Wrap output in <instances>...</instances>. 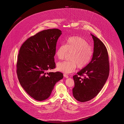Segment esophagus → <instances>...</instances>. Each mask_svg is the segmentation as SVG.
Masks as SVG:
<instances>
[{
    "mask_svg": "<svg viewBox=\"0 0 124 124\" xmlns=\"http://www.w3.org/2000/svg\"><path fill=\"white\" fill-rule=\"evenodd\" d=\"M63 76H64L65 78H69V76L67 75H66V74H63Z\"/></svg>",
    "mask_w": 124,
    "mask_h": 124,
    "instance_id": "esophagus-1",
    "label": "esophagus"
}]
</instances>
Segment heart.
<instances>
[{
  "label": "heart",
  "mask_w": 124,
  "mask_h": 124,
  "mask_svg": "<svg viewBox=\"0 0 124 124\" xmlns=\"http://www.w3.org/2000/svg\"><path fill=\"white\" fill-rule=\"evenodd\" d=\"M72 53L70 61H62L57 64V70L62 73H70L79 69L84 68L90 63L93 55V49L87 42L81 37H70L66 40L65 45L61 44L56 50L55 54L59 60H63L67 53Z\"/></svg>",
  "instance_id": "heart-1"
}]
</instances>
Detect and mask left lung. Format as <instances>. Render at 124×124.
Listing matches in <instances>:
<instances>
[{
  "instance_id": "obj_1",
  "label": "left lung",
  "mask_w": 124,
  "mask_h": 124,
  "mask_svg": "<svg viewBox=\"0 0 124 124\" xmlns=\"http://www.w3.org/2000/svg\"><path fill=\"white\" fill-rule=\"evenodd\" d=\"M94 40V52L90 63L73 76L75 85L73 96L81 102L92 100L99 93L108 77V55L105 46L91 33ZM87 75L82 78L80 76Z\"/></svg>"
}]
</instances>
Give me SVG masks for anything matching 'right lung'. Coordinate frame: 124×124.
<instances>
[{"instance_id": "right-lung-1", "label": "right lung", "mask_w": 124, "mask_h": 124, "mask_svg": "<svg viewBox=\"0 0 124 124\" xmlns=\"http://www.w3.org/2000/svg\"><path fill=\"white\" fill-rule=\"evenodd\" d=\"M61 34L57 29L43 30L26 40L19 52L18 80L27 93L38 101L48 99L55 84L63 78L61 72H47L55 68L54 57Z\"/></svg>"}]
</instances>
